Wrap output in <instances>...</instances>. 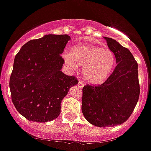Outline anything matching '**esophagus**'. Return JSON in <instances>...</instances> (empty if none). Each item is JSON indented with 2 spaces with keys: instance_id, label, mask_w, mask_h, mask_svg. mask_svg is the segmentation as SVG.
<instances>
[{
  "instance_id": "1",
  "label": "esophagus",
  "mask_w": 151,
  "mask_h": 151,
  "mask_svg": "<svg viewBox=\"0 0 151 151\" xmlns=\"http://www.w3.org/2000/svg\"><path fill=\"white\" fill-rule=\"evenodd\" d=\"M78 86L79 88H83V83L82 81H79L78 83Z\"/></svg>"
}]
</instances>
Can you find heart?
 I'll return each mask as SVG.
<instances>
[{
  "label": "heart",
  "instance_id": "b5f03b06",
  "mask_svg": "<svg viewBox=\"0 0 151 151\" xmlns=\"http://www.w3.org/2000/svg\"><path fill=\"white\" fill-rule=\"evenodd\" d=\"M65 63L68 68L76 70L83 66L82 75L87 83L101 84L112 73L115 57L108 47H101L89 44L76 45L70 53L63 54Z\"/></svg>",
  "mask_w": 151,
  "mask_h": 151
}]
</instances>
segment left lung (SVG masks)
Listing matches in <instances>:
<instances>
[{"label":"left lung","instance_id":"1","mask_svg":"<svg viewBox=\"0 0 151 151\" xmlns=\"http://www.w3.org/2000/svg\"><path fill=\"white\" fill-rule=\"evenodd\" d=\"M114 53L117 66L104 83L83 87L81 110L89 123L113 127L126 122L139 97L138 65L132 53L118 42L104 37Z\"/></svg>","mask_w":151,"mask_h":151}]
</instances>
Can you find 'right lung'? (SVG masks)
Listing matches in <instances>:
<instances>
[{
    "label": "right lung",
    "instance_id": "obj_1",
    "mask_svg": "<svg viewBox=\"0 0 151 151\" xmlns=\"http://www.w3.org/2000/svg\"><path fill=\"white\" fill-rule=\"evenodd\" d=\"M70 37L48 34L26 42L15 56L9 80L12 101L30 121L46 123L60 114L61 103L78 81L61 71Z\"/></svg>",
    "mask_w": 151,
    "mask_h": 151
}]
</instances>
